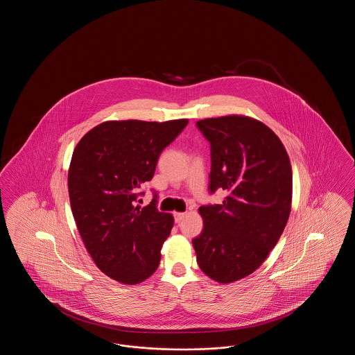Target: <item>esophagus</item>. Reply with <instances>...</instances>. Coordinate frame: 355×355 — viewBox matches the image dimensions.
<instances>
[{
  "instance_id": "obj_1",
  "label": "esophagus",
  "mask_w": 355,
  "mask_h": 355,
  "mask_svg": "<svg viewBox=\"0 0 355 355\" xmlns=\"http://www.w3.org/2000/svg\"><path fill=\"white\" fill-rule=\"evenodd\" d=\"M173 216H174V220H175V223H180L181 220L185 218L186 213H177V211H175Z\"/></svg>"
}]
</instances>
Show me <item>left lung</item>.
Returning a JSON list of instances; mask_svg holds the SVG:
<instances>
[{
    "instance_id": "8db88e82",
    "label": "left lung",
    "mask_w": 355,
    "mask_h": 355,
    "mask_svg": "<svg viewBox=\"0 0 355 355\" xmlns=\"http://www.w3.org/2000/svg\"><path fill=\"white\" fill-rule=\"evenodd\" d=\"M210 144L209 191L227 193L200 207L202 233L193 239L201 270L220 284L238 281L268 258L286 226L293 174L281 139L265 123L242 116L201 119Z\"/></svg>"
}]
</instances>
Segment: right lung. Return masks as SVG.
Returning <instances> with one entry per match:
<instances>
[{
  "mask_svg": "<svg viewBox=\"0 0 355 355\" xmlns=\"http://www.w3.org/2000/svg\"><path fill=\"white\" fill-rule=\"evenodd\" d=\"M187 122L107 121L87 132L73 152L68 174L73 217L97 268L119 282L139 284L159 265L174 218L157 209L155 191L150 205L137 202L161 153Z\"/></svg>",
  "mask_w": 355,
  "mask_h": 355,
  "instance_id": "obj_1",
  "label": "right lung"
}]
</instances>
